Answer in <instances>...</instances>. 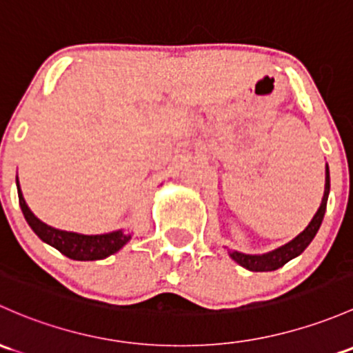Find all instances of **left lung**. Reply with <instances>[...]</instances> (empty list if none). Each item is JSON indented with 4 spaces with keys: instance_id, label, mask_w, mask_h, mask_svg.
Here are the masks:
<instances>
[{
    "instance_id": "obj_1",
    "label": "left lung",
    "mask_w": 353,
    "mask_h": 353,
    "mask_svg": "<svg viewBox=\"0 0 353 353\" xmlns=\"http://www.w3.org/2000/svg\"><path fill=\"white\" fill-rule=\"evenodd\" d=\"M330 194V169L328 164H326L325 170V192L323 199H321V205L318 208V211L314 213L313 220L307 223L306 228L299 233L298 236L291 240V242L281 245V247L274 248V250L265 252V254H243V252L239 250H230L228 255L236 262L239 265L245 267L247 270H252V272H270V270H276L284 264H288L289 261L296 259L298 255H301L304 248L311 243V240L314 239V235L320 230L321 221H323L325 211H326V201H328Z\"/></svg>"
}]
</instances>
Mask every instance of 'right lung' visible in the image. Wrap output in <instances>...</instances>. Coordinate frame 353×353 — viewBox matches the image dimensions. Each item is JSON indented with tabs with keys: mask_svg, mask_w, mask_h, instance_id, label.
Returning a JSON list of instances; mask_svg holds the SVG:
<instances>
[{
	"mask_svg": "<svg viewBox=\"0 0 353 353\" xmlns=\"http://www.w3.org/2000/svg\"><path fill=\"white\" fill-rule=\"evenodd\" d=\"M17 189L18 201H20V208L23 211V216L30 228L35 232V235L42 242L57 248L62 255L72 259V261H101V259L117 254L132 239V233H125V230H114V232L101 233V235H84V233L54 228V226L43 223L42 220H39L32 213V210L25 203L23 192H21L20 183H18V176Z\"/></svg>",
	"mask_w": 353,
	"mask_h": 353,
	"instance_id": "add662e5",
	"label": "right lung"
}]
</instances>
